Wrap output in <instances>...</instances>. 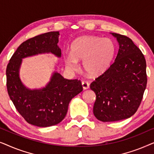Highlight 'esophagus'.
Instances as JSON below:
<instances>
[{"mask_svg": "<svg viewBox=\"0 0 154 154\" xmlns=\"http://www.w3.org/2000/svg\"><path fill=\"white\" fill-rule=\"evenodd\" d=\"M82 86H83V88L84 90H86L90 88V84L88 83V81H83L82 82Z\"/></svg>", "mask_w": 154, "mask_h": 154, "instance_id": "34e87169", "label": "esophagus"}]
</instances>
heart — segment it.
Listing matches in <instances>:
<instances>
[{
  "mask_svg": "<svg viewBox=\"0 0 154 154\" xmlns=\"http://www.w3.org/2000/svg\"><path fill=\"white\" fill-rule=\"evenodd\" d=\"M116 52V46L109 38L87 35L79 38L71 46V55L65 58L66 66L76 70L77 62H83L85 73L92 76L102 74L110 66Z\"/></svg>",
  "mask_w": 154,
  "mask_h": 154,
  "instance_id": "1",
  "label": "heart"
}]
</instances>
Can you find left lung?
<instances>
[{
  "label": "left lung",
  "mask_w": 154,
  "mask_h": 154,
  "mask_svg": "<svg viewBox=\"0 0 154 154\" xmlns=\"http://www.w3.org/2000/svg\"><path fill=\"white\" fill-rule=\"evenodd\" d=\"M119 49L110 67L90 84L96 94L93 113L102 122L131 117L140 106L146 87V64L144 54L130 38L111 33Z\"/></svg>",
  "instance_id": "obj_1"
}]
</instances>
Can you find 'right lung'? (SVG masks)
<instances>
[{
	"label": "right lung",
	"instance_id": "add662e5",
	"mask_svg": "<svg viewBox=\"0 0 154 154\" xmlns=\"http://www.w3.org/2000/svg\"><path fill=\"white\" fill-rule=\"evenodd\" d=\"M59 31L36 35L23 42L10 58L6 69L9 97L27 123L38 127L60 123L66 116L70 101L82 92L81 81L64 79L55 71L45 88L31 90L20 78L22 59L38 54L52 53L60 57Z\"/></svg>",
	"mask_w": 154,
	"mask_h": 154
}]
</instances>
